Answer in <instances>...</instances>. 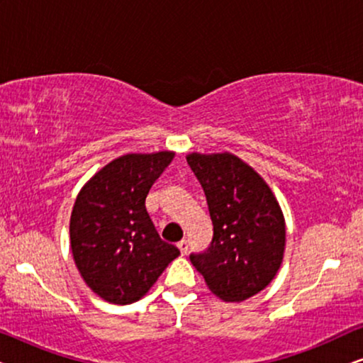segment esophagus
<instances>
[{
  "label": "esophagus",
  "instance_id": "obj_1",
  "mask_svg": "<svg viewBox=\"0 0 363 363\" xmlns=\"http://www.w3.org/2000/svg\"><path fill=\"white\" fill-rule=\"evenodd\" d=\"M178 250H180L182 255H186V252H188V241L182 240L180 242H178Z\"/></svg>",
  "mask_w": 363,
  "mask_h": 363
}]
</instances>
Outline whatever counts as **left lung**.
<instances>
[{
	"label": "left lung",
	"instance_id": "obj_1",
	"mask_svg": "<svg viewBox=\"0 0 363 363\" xmlns=\"http://www.w3.org/2000/svg\"><path fill=\"white\" fill-rule=\"evenodd\" d=\"M186 162L205 191L213 223L208 250L190 261L213 294L240 302L264 289L286 246L281 206L267 183L233 153H190Z\"/></svg>",
	"mask_w": 363,
	"mask_h": 363
}]
</instances>
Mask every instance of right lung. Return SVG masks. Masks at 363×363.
<instances>
[{
    "label": "right lung",
    "mask_w": 363,
    "mask_h": 363,
    "mask_svg": "<svg viewBox=\"0 0 363 363\" xmlns=\"http://www.w3.org/2000/svg\"><path fill=\"white\" fill-rule=\"evenodd\" d=\"M173 152L128 153L99 170L74 203L71 250L82 279L104 301L132 304L178 257L145 208L148 191Z\"/></svg>",
    "instance_id": "1"
}]
</instances>
